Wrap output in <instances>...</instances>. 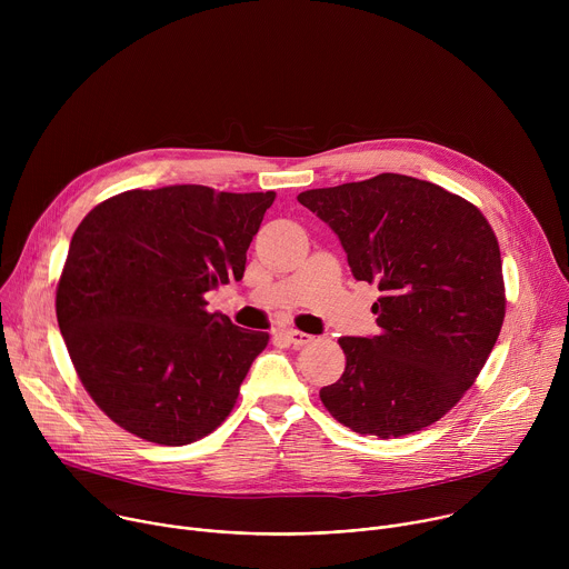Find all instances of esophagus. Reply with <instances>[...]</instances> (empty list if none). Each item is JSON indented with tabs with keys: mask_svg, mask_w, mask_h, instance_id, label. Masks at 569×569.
<instances>
[{
	"mask_svg": "<svg viewBox=\"0 0 569 569\" xmlns=\"http://www.w3.org/2000/svg\"><path fill=\"white\" fill-rule=\"evenodd\" d=\"M281 338L288 342V345H292L295 349H299V347H306V345H310L315 338L312 336H308V333H303V331H295V329H290V331H283L281 333Z\"/></svg>",
	"mask_w": 569,
	"mask_h": 569,
	"instance_id": "34e87169",
	"label": "esophagus"
}]
</instances>
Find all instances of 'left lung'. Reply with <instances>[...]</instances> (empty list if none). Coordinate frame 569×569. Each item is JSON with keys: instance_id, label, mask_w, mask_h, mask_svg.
<instances>
[{"instance_id": "1", "label": "left lung", "mask_w": 569, "mask_h": 569, "mask_svg": "<svg viewBox=\"0 0 569 569\" xmlns=\"http://www.w3.org/2000/svg\"><path fill=\"white\" fill-rule=\"evenodd\" d=\"M297 200L340 238L358 281L378 283L380 336L340 338L338 382L319 398L358 435L419 432L470 389L505 321L498 238L468 200L410 176L310 189Z\"/></svg>"}]
</instances>
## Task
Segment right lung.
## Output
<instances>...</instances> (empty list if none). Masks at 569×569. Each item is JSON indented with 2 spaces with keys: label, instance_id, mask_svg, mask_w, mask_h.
<instances>
[{
  "label": "right lung",
  "instance_id": "obj_1",
  "mask_svg": "<svg viewBox=\"0 0 569 569\" xmlns=\"http://www.w3.org/2000/svg\"><path fill=\"white\" fill-rule=\"evenodd\" d=\"M274 196L134 189L97 204L73 231L58 327L80 382L130 435L187 446L229 417L270 336L209 312L204 295L242 279Z\"/></svg>",
  "mask_w": 569,
  "mask_h": 569
}]
</instances>
